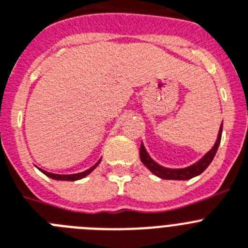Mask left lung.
I'll return each instance as SVG.
<instances>
[{
  "label": "left lung",
  "instance_id": "1",
  "mask_svg": "<svg viewBox=\"0 0 248 248\" xmlns=\"http://www.w3.org/2000/svg\"><path fill=\"white\" fill-rule=\"evenodd\" d=\"M220 137H222V124H220L217 141L214 143V146L199 161H197L193 165L188 166V168H184V169H169V168H164V166L159 165V164L155 163L150 157V155L147 154L146 149H145L142 143H141L140 147V159L143 163V165L146 166L147 169L153 172V174H155L156 176H159V178L166 179V180H188V179L194 178V176L202 174L209 166V164L212 163V160L216 156L218 146H219Z\"/></svg>",
  "mask_w": 248,
  "mask_h": 248
}]
</instances>
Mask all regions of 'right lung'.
Returning <instances> with one entry per match:
<instances>
[{
  "label": "right lung",
  "mask_w": 248,
  "mask_h": 248,
  "mask_svg": "<svg viewBox=\"0 0 248 248\" xmlns=\"http://www.w3.org/2000/svg\"><path fill=\"white\" fill-rule=\"evenodd\" d=\"M101 163V159H99L98 163H95L94 165L91 168V169L85 170V171H82V172H78V174H70V175H60V174H53V172H47L45 171V170H41V172H44L45 175L49 176V178L51 179H55V180H68V182H74V180H79V179H83L84 176H87L88 174H91V172L93 171V170L98 166V164Z\"/></svg>",
  "instance_id": "right-lung-1"
}]
</instances>
